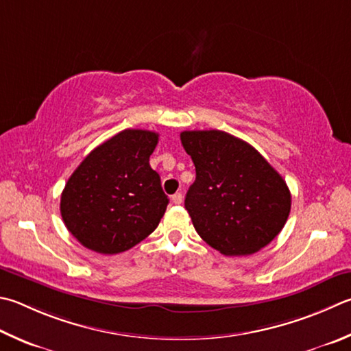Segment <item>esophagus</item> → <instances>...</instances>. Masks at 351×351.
Returning <instances> with one entry per match:
<instances>
[{"instance_id": "obj_1", "label": "esophagus", "mask_w": 351, "mask_h": 351, "mask_svg": "<svg viewBox=\"0 0 351 351\" xmlns=\"http://www.w3.org/2000/svg\"><path fill=\"white\" fill-rule=\"evenodd\" d=\"M171 201H173L175 204H181L182 202V195L181 193H175L173 196H171Z\"/></svg>"}]
</instances>
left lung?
<instances>
[{"label":"left lung","mask_w":351,"mask_h":351,"mask_svg":"<svg viewBox=\"0 0 351 351\" xmlns=\"http://www.w3.org/2000/svg\"><path fill=\"white\" fill-rule=\"evenodd\" d=\"M181 143L196 170L186 208L197 234L226 256L270 244L291 207L282 176L256 149L227 132L186 130Z\"/></svg>","instance_id":"obj_1"}]
</instances>
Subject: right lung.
I'll return each instance as SVG.
<instances>
[{
    "mask_svg": "<svg viewBox=\"0 0 351 351\" xmlns=\"http://www.w3.org/2000/svg\"><path fill=\"white\" fill-rule=\"evenodd\" d=\"M158 139L156 132L125 129L93 149L69 178L61 216L86 248L125 252L158 227L169 204L149 164Z\"/></svg>",
    "mask_w": 351,
    "mask_h": 351,
    "instance_id": "add662e5",
    "label": "right lung"
}]
</instances>
